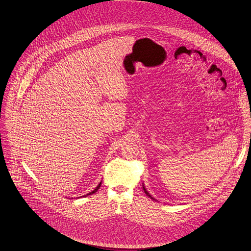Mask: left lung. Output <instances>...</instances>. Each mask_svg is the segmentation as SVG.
Instances as JSON below:
<instances>
[{
	"mask_svg": "<svg viewBox=\"0 0 251 251\" xmlns=\"http://www.w3.org/2000/svg\"><path fill=\"white\" fill-rule=\"evenodd\" d=\"M143 189H144V191H145V193H146V194H147V195H148V196H149V197H151V199H153V198H152V197H151V195H150V193H149V192H148V191H147V189H146V188H145V186H144V185H143ZM153 200H154V199H153Z\"/></svg>",
	"mask_w": 251,
	"mask_h": 251,
	"instance_id": "obj_1",
	"label": "left lung"
}]
</instances>
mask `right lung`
Segmentation results:
<instances>
[{
	"label": "right lung",
	"mask_w": 251,
	"mask_h": 251,
	"mask_svg": "<svg viewBox=\"0 0 251 251\" xmlns=\"http://www.w3.org/2000/svg\"><path fill=\"white\" fill-rule=\"evenodd\" d=\"M100 184H101V182H100V183H99V185H98V186H97V187H96V188H95L93 191H91L90 193H88V194H86V195H84V196H81V197H85V196H88V195H92V194L96 193V192L98 191V189L100 187Z\"/></svg>",
	"instance_id": "1"
}]
</instances>
